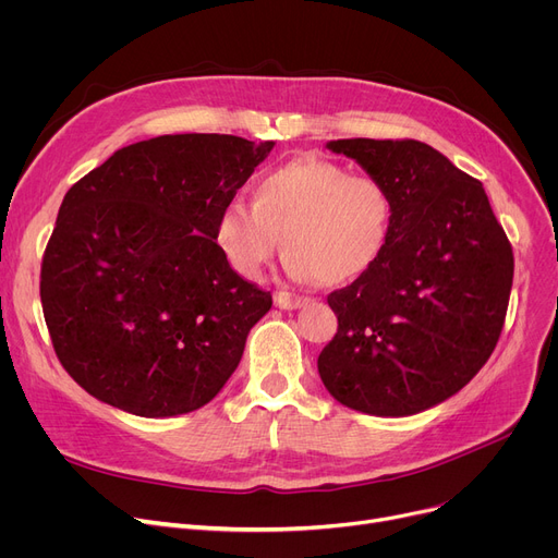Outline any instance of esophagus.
<instances>
[{
	"instance_id": "esophagus-1",
	"label": "esophagus",
	"mask_w": 558,
	"mask_h": 558,
	"mask_svg": "<svg viewBox=\"0 0 558 558\" xmlns=\"http://www.w3.org/2000/svg\"><path fill=\"white\" fill-rule=\"evenodd\" d=\"M274 303L280 310H301L310 303V299L305 296H296V294H289V291H276L274 294Z\"/></svg>"
}]
</instances>
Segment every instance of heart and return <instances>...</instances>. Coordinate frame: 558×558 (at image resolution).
Listing matches in <instances>:
<instances>
[{"label": "heart", "mask_w": 558, "mask_h": 558, "mask_svg": "<svg viewBox=\"0 0 558 558\" xmlns=\"http://www.w3.org/2000/svg\"><path fill=\"white\" fill-rule=\"evenodd\" d=\"M393 201L373 175L318 156L264 171L253 203L232 198L215 219V244L244 278H259L284 242V267L299 280L348 284L385 255Z\"/></svg>", "instance_id": "heart-1"}]
</instances>
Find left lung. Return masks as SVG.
Returning <instances> with one entry per match:
<instances>
[{"label":"left lung","instance_id":"8db88e82","mask_svg":"<svg viewBox=\"0 0 558 558\" xmlns=\"http://www.w3.org/2000/svg\"><path fill=\"white\" fill-rule=\"evenodd\" d=\"M393 201L375 267L332 291L339 328L320 350L330 396L371 416H412L461 391L500 339L513 251L480 181L416 140H332Z\"/></svg>","mask_w":558,"mask_h":558}]
</instances>
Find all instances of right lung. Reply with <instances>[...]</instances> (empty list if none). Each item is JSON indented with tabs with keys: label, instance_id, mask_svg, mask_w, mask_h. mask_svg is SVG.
<instances>
[{
	"label": "right lung",
	"instance_id": "obj_1",
	"mask_svg": "<svg viewBox=\"0 0 558 558\" xmlns=\"http://www.w3.org/2000/svg\"><path fill=\"white\" fill-rule=\"evenodd\" d=\"M276 142L185 133L114 151L65 194L40 271L63 368L144 418L208 404L271 294L230 269L215 219Z\"/></svg>",
	"mask_w": 558,
	"mask_h": 558
}]
</instances>
